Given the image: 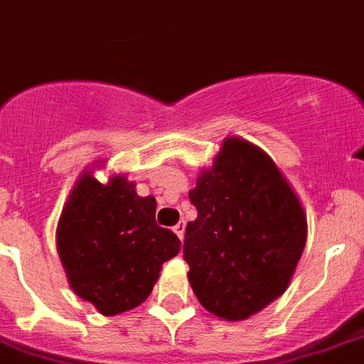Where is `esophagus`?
Here are the masks:
<instances>
[{"instance_id":"1","label":"esophagus","mask_w":364,"mask_h":364,"mask_svg":"<svg viewBox=\"0 0 364 364\" xmlns=\"http://www.w3.org/2000/svg\"><path fill=\"white\" fill-rule=\"evenodd\" d=\"M173 233H176L177 237H179V239L183 240V237H185V224H183V222H179V224H177L176 228H173Z\"/></svg>"}]
</instances>
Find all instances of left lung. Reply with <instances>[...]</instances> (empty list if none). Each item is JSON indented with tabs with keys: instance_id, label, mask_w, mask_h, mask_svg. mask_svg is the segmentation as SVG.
<instances>
[{
	"instance_id": "8db88e82",
	"label": "left lung",
	"mask_w": 364,
	"mask_h": 364,
	"mask_svg": "<svg viewBox=\"0 0 364 364\" xmlns=\"http://www.w3.org/2000/svg\"><path fill=\"white\" fill-rule=\"evenodd\" d=\"M183 259L200 304L224 320H244L287 291L307 240V220L262 149L228 139L213 168L188 192Z\"/></svg>"
}]
</instances>
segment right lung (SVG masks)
I'll return each mask as SVG.
<instances>
[{
	"label": "right lung",
	"mask_w": 364,
	"mask_h": 364,
	"mask_svg": "<svg viewBox=\"0 0 364 364\" xmlns=\"http://www.w3.org/2000/svg\"><path fill=\"white\" fill-rule=\"evenodd\" d=\"M155 198H140L124 176L77 181L57 228V248L73 292L105 316L135 309L151 294L179 239L155 222Z\"/></svg>",
	"instance_id": "add662e5"
}]
</instances>
